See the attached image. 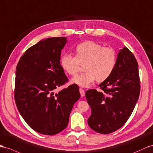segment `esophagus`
Instances as JSON below:
<instances>
[{
    "instance_id": "obj_1",
    "label": "esophagus",
    "mask_w": 153,
    "mask_h": 153,
    "mask_svg": "<svg viewBox=\"0 0 153 153\" xmlns=\"http://www.w3.org/2000/svg\"><path fill=\"white\" fill-rule=\"evenodd\" d=\"M79 92H80V94L81 97H83L85 96V91L83 88H79Z\"/></svg>"
}]
</instances>
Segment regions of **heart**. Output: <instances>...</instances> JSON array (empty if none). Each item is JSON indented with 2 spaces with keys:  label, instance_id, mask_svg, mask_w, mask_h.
Returning a JSON list of instances; mask_svg holds the SVG:
<instances>
[{
  "label": "heart",
  "instance_id": "heart-1",
  "mask_svg": "<svg viewBox=\"0 0 153 153\" xmlns=\"http://www.w3.org/2000/svg\"><path fill=\"white\" fill-rule=\"evenodd\" d=\"M117 61L116 51L110 47H103L93 41H85L76 48V57L65 53L61 57V65L71 76L79 71L80 65H84L85 72L73 77L72 83L81 87H88L96 79L102 82L111 76Z\"/></svg>",
  "mask_w": 153,
  "mask_h": 153
}]
</instances>
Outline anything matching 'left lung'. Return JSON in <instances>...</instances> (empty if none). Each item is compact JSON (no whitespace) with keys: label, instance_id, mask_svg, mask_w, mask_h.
Here are the masks:
<instances>
[{"label":"left lung","instance_id":"1","mask_svg":"<svg viewBox=\"0 0 153 153\" xmlns=\"http://www.w3.org/2000/svg\"><path fill=\"white\" fill-rule=\"evenodd\" d=\"M138 62L127 47L119 50L114 71L100 85L103 92H86L91 108L88 124L92 130L109 134L121 127L131 115L138 101L140 78Z\"/></svg>","mask_w":153,"mask_h":153}]
</instances>
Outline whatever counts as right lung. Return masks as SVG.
<instances>
[{
    "mask_svg": "<svg viewBox=\"0 0 153 153\" xmlns=\"http://www.w3.org/2000/svg\"><path fill=\"white\" fill-rule=\"evenodd\" d=\"M67 42L65 37L42 39L26 51L16 68L17 109L27 124L42 134L53 135L64 130L80 97L76 84L55 92L68 81L60 61Z\"/></svg>",
    "mask_w": 153,
    "mask_h": 153,
    "instance_id": "add662e5",
    "label": "right lung"
}]
</instances>
